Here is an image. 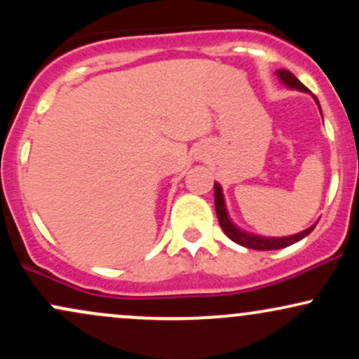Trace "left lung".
I'll list each match as a JSON object with an SVG mask.
<instances>
[{
    "instance_id": "obj_1",
    "label": "left lung",
    "mask_w": 359,
    "mask_h": 359,
    "mask_svg": "<svg viewBox=\"0 0 359 359\" xmlns=\"http://www.w3.org/2000/svg\"><path fill=\"white\" fill-rule=\"evenodd\" d=\"M275 74H277L278 81L282 82L285 88L297 89V90H300V93L311 94V90H309L306 86H304L302 82H300L290 71H285V69H278V71ZM312 97H314L316 104L319 106V101H317V97L316 96H312ZM319 111H320V106H319ZM320 114H323V111H320ZM214 205H216V214H217V219H219L221 229L224 231L226 236H228L231 241L236 243V245H241V246H245V248H250V250L266 251V250L287 248V246H290V245H294V243L304 240L307 234L312 233V229H314L316 224H317V222H314V224L309 226L307 229H304V231H300L297 234H290V236H278V238L262 236V234H255V233L245 231V229L240 228V226L234 224L231 216H229L228 208H226L224 194H222V187H221L219 182H214Z\"/></svg>"
}]
</instances>
